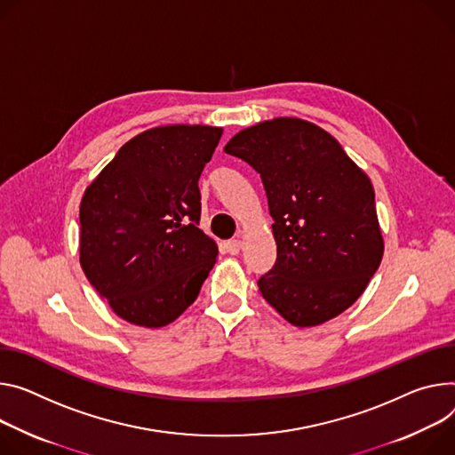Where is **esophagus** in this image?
<instances>
[{"instance_id": "34e87169", "label": "esophagus", "mask_w": 455, "mask_h": 455, "mask_svg": "<svg viewBox=\"0 0 455 455\" xmlns=\"http://www.w3.org/2000/svg\"><path fill=\"white\" fill-rule=\"evenodd\" d=\"M227 249H228V252H230L232 256H237L239 251H241V241H239V239H230V241L227 243Z\"/></svg>"}]
</instances>
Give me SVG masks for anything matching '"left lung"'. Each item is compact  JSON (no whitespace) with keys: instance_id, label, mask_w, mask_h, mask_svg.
I'll return each instance as SVG.
<instances>
[{"instance_id":"obj_1","label":"left lung","mask_w":455,"mask_h":455,"mask_svg":"<svg viewBox=\"0 0 455 455\" xmlns=\"http://www.w3.org/2000/svg\"><path fill=\"white\" fill-rule=\"evenodd\" d=\"M225 152L261 176L277 259L259 277L263 298L296 326L345 312L383 258L376 196L334 136L298 117L237 132Z\"/></svg>"}]
</instances>
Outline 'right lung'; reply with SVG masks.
<instances>
[{"label":"right lung","instance_id":"1","mask_svg":"<svg viewBox=\"0 0 455 455\" xmlns=\"http://www.w3.org/2000/svg\"><path fill=\"white\" fill-rule=\"evenodd\" d=\"M223 129L167 125L123 145L79 206V263L110 308L159 328L197 298L218 244L197 225L199 176Z\"/></svg>","mask_w":455,"mask_h":455}]
</instances>
